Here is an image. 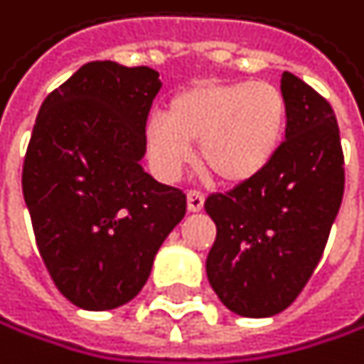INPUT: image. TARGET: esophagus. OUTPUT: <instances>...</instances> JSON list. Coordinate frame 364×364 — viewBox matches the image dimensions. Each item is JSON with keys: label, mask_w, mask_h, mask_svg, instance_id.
<instances>
[{"label": "esophagus", "mask_w": 364, "mask_h": 364, "mask_svg": "<svg viewBox=\"0 0 364 364\" xmlns=\"http://www.w3.org/2000/svg\"><path fill=\"white\" fill-rule=\"evenodd\" d=\"M203 205H205V194L198 190H190L188 192V209L190 212H200Z\"/></svg>", "instance_id": "1"}]
</instances>
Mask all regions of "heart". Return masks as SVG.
Segmentation results:
<instances>
[{
    "label": "heart",
    "mask_w": 364,
    "mask_h": 364,
    "mask_svg": "<svg viewBox=\"0 0 364 364\" xmlns=\"http://www.w3.org/2000/svg\"><path fill=\"white\" fill-rule=\"evenodd\" d=\"M288 107L271 82H196L146 124V152L161 178H176L198 141V161L220 183L253 181L277 157Z\"/></svg>",
    "instance_id": "obj_1"
}]
</instances>
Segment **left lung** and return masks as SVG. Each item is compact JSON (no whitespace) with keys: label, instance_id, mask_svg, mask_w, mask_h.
<instances>
[{"label":"left lung","instance_id":"left-lung-1","mask_svg":"<svg viewBox=\"0 0 364 364\" xmlns=\"http://www.w3.org/2000/svg\"><path fill=\"white\" fill-rule=\"evenodd\" d=\"M288 119L277 157L259 176L212 194L216 223L207 279L235 314L264 318L286 310L312 277L345 190L336 115L295 74L284 72Z\"/></svg>","mask_w":364,"mask_h":364}]
</instances>
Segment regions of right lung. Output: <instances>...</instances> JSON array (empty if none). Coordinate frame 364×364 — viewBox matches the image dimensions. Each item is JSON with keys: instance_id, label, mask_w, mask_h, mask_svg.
<instances>
[{"instance_id": "obj_1", "label": "right lung", "mask_w": 364, "mask_h": 364, "mask_svg": "<svg viewBox=\"0 0 364 364\" xmlns=\"http://www.w3.org/2000/svg\"><path fill=\"white\" fill-rule=\"evenodd\" d=\"M159 89L155 69L95 60L52 91L36 115L23 198L56 288L82 310L129 304L186 216V194L141 168Z\"/></svg>"}]
</instances>
